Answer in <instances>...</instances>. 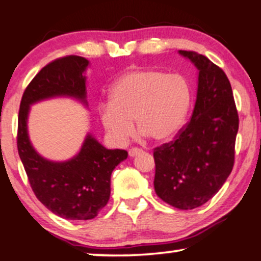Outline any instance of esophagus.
<instances>
[{"label": "esophagus", "instance_id": "obj_1", "mask_svg": "<svg viewBox=\"0 0 261 261\" xmlns=\"http://www.w3.org/2000/svg\"><path fill=\"white\" fill-rule=\"evenodd\" d=\"M142 151V149H140V148H131L130 150H128V155L130 156H136V155H138Z\"/></svg>", "mask_w": 261, "mask_h": 261}]
</instances>
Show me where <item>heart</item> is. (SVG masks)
I'll return each instance as SVG.
<instances>
[{
	"mask_svg": "<svg viewBox=\"0 0 261 261\" xmlns=\"http://www.w3.org/2000/svg\"><path fill=\"white\" fill-rule=\"evenodd\" d=\"M191 89L183 75L153 68L126 72L110 92V103L100 106V119L115 143L133 134V120L143 136L155 142L172 140L189 112Z\"/></svg>",
	"mask_w": 261,
	"mask_h": 261,
	"instance_id": "obj_1",
	"label": "heart"
}]
</instances>
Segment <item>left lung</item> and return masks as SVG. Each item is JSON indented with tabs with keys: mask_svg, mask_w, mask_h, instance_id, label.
Listing matches in <instances>:
<instances>
[{
	"mask_svg": "<svg viewBox=\"0 0 261 261\" xmlns=\"http://www.w3.org/2000/svg\"><path fill=\"white\" fill-rule=\"evenodd\" d=\"M199 71L193 115L170 143L154 149L156 195L179 210L202 206L231 173L239 114L222 68L195 51L179 50Z\"/></svg>",
	"mask_w": 261,
	"mask_h": 261,
	"instance_id": "obj_1",
	"label": "left lung"
}]
</instances>
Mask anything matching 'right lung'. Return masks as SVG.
Returning a JSON list of instances; mask_svg holds the SVG:
<instances>
[{
  "instance_id": "add662e5",
  "label": "right lung",
  "mask_w": 261,
  "mask_h": 261,
  "mask_svg": "<svg viewBox=\"0 0 261 261\" xmlns=\"http://www.w3.org/2000/svg\"><path fill=\"white\" fill-rule=\"evenodd\" d=\"M89 61L77 55L49 62L32 79L21 97L18 118V153L35 195L49 211L71 220H88L97 216L111 195V174L127 158L123 149H107L90 134L79 153L67 161H50L41 156L30 142V106L47 98L67 96L87 102Z\"/></svg>"
}]
</instances>
